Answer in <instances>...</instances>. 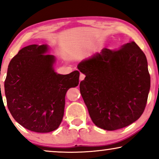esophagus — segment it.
Wrapping results in <instances>:
<instances>
[{"label": "esophagus", "mask_w": 159, "mask_h": 159, "mask_svg": "<svg viewBox=\"0 0 159 159\" xmlns=\"http://www.w3.org/2000/svg\"><path fill=\"white\" fill-rule=\"evenodd\" d=\"M84 77H85V75H84V74H80V80H83L84 79Z\"/></svg>", "instance_id": "1"}]
</instances>
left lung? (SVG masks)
<instances>
[{"label":"left lung","mask_w":159,"mask_h":159,"mask_svg":"<svg viewBox=\"0 0 159 159\" xmlns=\"http://www.w3.org/2000/svg\"><path fill=\"white\" fill-rule=\"evenodd\" d=\"M77 68L86 76L80 84V93L97 127L112 131L140 118L147 103L151 77L146 56L135 43L117 51L103 48Z\"/></svg>","instance_id":"left-lung-1"}]
</instances>
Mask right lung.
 <instances>
[{
    "instance_id": "1",
    "label": "right lung",
    "mask_w": 159,
    "mask_h": 159,
    "mask_svg": "<svg viewBox=\"0 0 159 159\" xmlns=\"http://www.w3.org/2000/svg\"><path fill=\"white\" fill-rule=\"evenodd\" d=\"M47 45L21 49L8 66L4 82L8 110L14 119L30 131L50 132L64 116L65 96L79 84L80 72H55V56L46 54Z\"/></svg>"
}]
</instances>
